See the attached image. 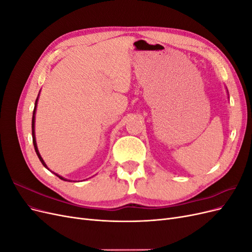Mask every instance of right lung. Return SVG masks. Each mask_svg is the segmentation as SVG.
<instances>
[{"mask_svg": "<svg viewBox=\"0 0 252 252\" xmlns=\"http://www.w3.org/2000/svg\"><path fill=\"white\" fill-rule=\"evenodd\" d=\"M36 104H37V97H36V101H35V104H34V109H33V116H32V142H33V146H34V150H35V152H36V156L39 157V158H40V161H41V163L44 165V167H46V168L48 169V167H47V165L45 164V162H44V159L42 158V157H41V155H40V152H39V150H37V146H36V142H35V134H34V121H35V118H34V116H35V109H36ZM55 173V172H53ZM57 177H59L61 180H63V181H68V182H70L69 180H67V179H65V178H63V177H61V175H59V174H57V173H55Z\"/></svg>", "mask_w": 252, "mask_h": 252, "instance_id": "right-lung-1", "label": "right lung"}]
</instances>
